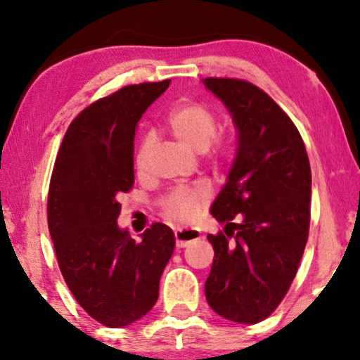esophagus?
I'll return each mask as SVG.
<instances>
[{"label": "esophagus", "instance_id": "obj_1", "mask_svg": "<svg viewBox=\"0 0 360 360\" xmlns=\"http://www.w3.org/2000/svg\"><path fill=\"white\" fill-rule=\"evenodd\" d=\"M201 234L196 229H179L175 231V243L176 248H186L191 240L200 239Z\"/></svg>", "mask_w": 360, "mask_h": 360}]
</instances>
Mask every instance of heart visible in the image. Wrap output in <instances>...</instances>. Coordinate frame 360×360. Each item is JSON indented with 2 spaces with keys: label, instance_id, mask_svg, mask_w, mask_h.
<instances>
[{
  "label": "heart",
  "instance_id": "b5f03b06",
  "mask_svg": "<svg viewBox=\"0 0 360 360\" xmlns=\"http://www.w3.org/2000/svg\"><path fill=\"white\" fill-rule=\"evenodd\" d=\"M167 127L175 139L190 149L206 152L213 164L228 159L234 150V136L229 131L218 132V115L208 103L181 100L167 116ZM150 137L141 141L136 154V164L142 165L149 150ZM211 191L206 185L181 186L160 200L162 216L174 224H185L198 216L200 210L210 201Z\"/></svg>",
  "mask_w": 360,
  "mask_h": 360
}]
</instances>
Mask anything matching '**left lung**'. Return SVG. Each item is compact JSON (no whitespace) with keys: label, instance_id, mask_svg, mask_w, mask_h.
I'll return each instance as SVG.
<instances>
[{"label":"left lung","instance_id":"obj_1","mask_svg":"<svg viewBox=\"0 0 360 360\" xmlns=\"http://www.w3.org/2000/svg\"><path fill=\"white\" fill-rule=\"evenodd\" d=\"M203 83L239 134L228 181L211 206L226 226L208 234L214 259L205 293L219 316L254 324L275 311L297 275L309 233L311 169L297 126L264 90L239 78Z\"/></svg>","mask_w":360,"mask_h":360}]
</instances>
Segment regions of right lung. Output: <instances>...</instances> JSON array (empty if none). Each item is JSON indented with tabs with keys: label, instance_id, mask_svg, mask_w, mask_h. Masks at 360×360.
<instances>
[{
	"label": "right lung",
	"instance_id": "1",
	"mask_svg": "<svg viewBox=\"0 0 360 360\" xmlns=\"http://www.w3.org/2000/svg\"><path fill=\"white\" fill-rule=\"evenodd\" d=\"M170 80L122 86L70 122L53 164L47 223L57 262L78 304L98 323L122 328L149 313L175 248L154 223L134 240L117 228L120 198L134 185L137 121Z\"/></svg>",
	"mask_w": 360,
	"mask_h": 360
}]
</instances>
